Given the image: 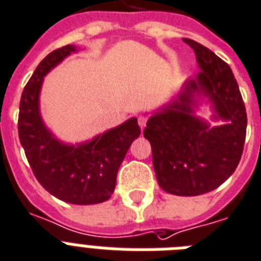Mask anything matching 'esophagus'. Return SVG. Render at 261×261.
Returning <instances> with one entry per match:
<instances>
[{
    "mask_svg": "<svg viewBox=\"0 0 261 261\" xmlns=\"http://www.w3.org/2000/svg\"><path fill=\"white\" fill-rule=\"evenodd\" d=\"M137 121H139V125H140L141 129L145 128V125H147V117L145 116H139Z\"/></svg>",
    "mask_w": 261,
    "mask_h": 261,
    "instance_id": "obj_1",
    "label": "esophagus"
}]
</instances>
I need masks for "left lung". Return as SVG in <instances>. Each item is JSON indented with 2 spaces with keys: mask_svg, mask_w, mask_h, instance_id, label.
<instances>
[{
  "mask_svg": "<svg viewBox=\"0 0 261 261\" xmlns=\"http://www.w3.org/2000/svg\"><path fill=\"white\" fill-rule=\"evenodd\" d=\"M202 71L189 79L172 103L152 114L144 129L151 143L159 186L174 195L194 197L221 186L239 166L247 135V112L232 70L213 51L191 39ZM197 92L207 95L228 124L212 128L192 116Z\"/></svg>",
  "mask_w": 261,
  "mask_h": 261,
  "instance_id": "obj_1",
  "label": "left lung"
}]
</instances>
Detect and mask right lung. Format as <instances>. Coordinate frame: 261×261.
Returning <instances> with one entry per match:
<instances>
[{"label":"right lung","instance_id":"add662e5","mask_svg":"<svg viewBox=\"0 0 261 261\" xmlns=\"http://www.w3.org/2000/svg\"><path fill=\"white\" fill-rule=\"evenodd\" d=\"M75 51L71 44L58 48L36 67L21 94L18 137L33 175L48 193L74 205H94L112 197L118 168L141 130L136 118H130L78 145H67L52 136L39 112L41 83L51 68Z\"/></svg>","mask_w":261,"mask_h":261}]
</instances>
